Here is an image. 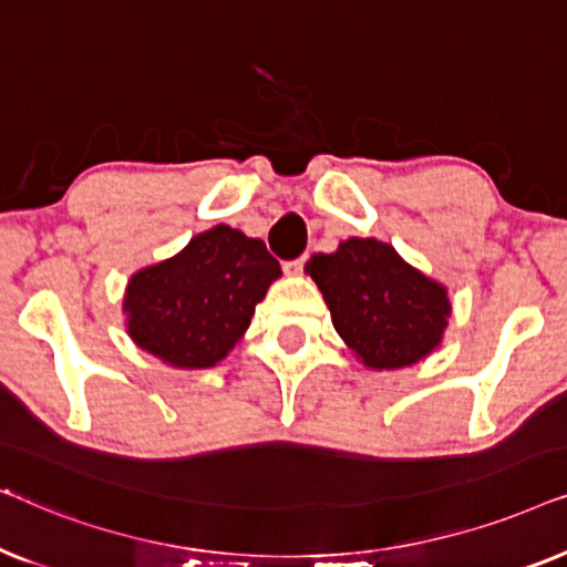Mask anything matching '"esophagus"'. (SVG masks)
Masks as SVG:
<instances>
[{"label": "esophagus", "mask_w": 567, "mask_h": 567, "mask_svg": "<svg viewBox=\"0 0 567 567\" xmlns=\"http://www.w3.org/2000/svg\"><path fill=\"white\" fill-rule=\"evenodd\" d=\"M305 266H307V255H301V258H293V260H286L284 262V270L289 276H299L301 270H305Z\"/></svg>", "instance_id": "1"}]
</instances>
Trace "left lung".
I'll use <instances>...</instances> for the list:
<instances>
[{
  "mask_svg": "<svg viewBox=\"0 0 567 567\" xmlns=\"http://www.w3.org/2000/svg\"><path fill=\"white\" fill-rule=\"evenodd\" d=\"M307 274L320 286L332 324L371 369H400L439 346L452 305L446 289L377 239H346L315 255Z\"/></svg>",
  "mask_w": 567,
  "mask_h": 567,
  "instance_id": "1",
  "label": "left lung"
}]
</instances>
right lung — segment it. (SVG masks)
<instances>
[{"mask_svg": "<svg viewBox=\"0 0 567 567\" xmlns=\"http://www.w3.org/2000/svg\"><path fill=\"white\" fill-rule=\"evenodd\" d=\"M278 276L281 266L262 239L219 224L131 278L123 301L128 336L173 367L208 369L243 338Z\"/></svg>", "mask_w": 567, "mask_h": 567, "instance_id": "add662e5", "label": "right lung"}]
</instances>
